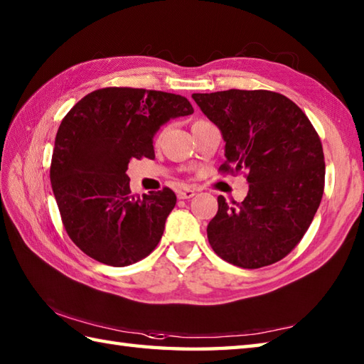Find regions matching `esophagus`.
Instances as JSON below:
<instances>
[{
    "mask_svg": "<svg viewBox=\"0 0 364 364\" xmlns=\"http://www.w3.org/2000/svg\"><path fill=\"white\" fill-rule=\"evenodd\" d=\"M196 196V191L194 189H181L178 191V198L181 200H188V198H192Z\"/></svg>",
    "mask_w": 364,
    "mask_h": 364,
    "instance_id": "esophagus-1",
    "label": "esophagus"
}]
</instances>
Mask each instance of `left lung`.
I'll use <instances>...</instances> for the list:
<instances>
[{
    "mask_svg": "<svg viewBox=\"0 0 364 364\" xmlns=\"http://www.w3.org/2000/svg\"><path fill=\"white\" fill-rule=\"evenodd\" d=\"M225 141L222 172H245L249 194L219 210L208 223L213 250L244 269L284 258L311 225L323 194L321 139L300 107L270 90L194 94Z\"/></svg>",
    "mask_w": 364,
    "mask_h": 364,
    "instance_id": "8db88e82",
    "label": "left lung"
}]
</instances>
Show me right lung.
Returning a JSON list of instances; mask_svg holds the SVG:
<instances>
[{"instance_id": "1", "label": "right lung", "mask_w": 364, "mask_h": 364, "mask_svg": "<svg viewBox=\"0 0 364 364\" xmlns=\"http://www.w3.org/2000/svg\"><path fill=\"white\" fill-rule=\"evenodd\" d=\"M192 112L181 95L106 87L81 98L60 122L51 188L67 235L87 257L123 267L154 250L176 196L168 188L131 194L128 162L153 159L158 129Z\"/></svg>"}]
</instances>
